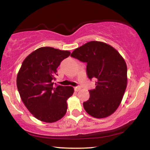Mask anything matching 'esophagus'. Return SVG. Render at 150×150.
Listing matches in <instances>:
<instances>
[{
    "mask_svg": "<svg viewBox=\"0 0 150 150\" xmlns=\"http://www.w3.org/2000/svg\"><path fill=\"white\" fill-rule=\"evenodd\" d=\"M74 89H75V91H77H77H79V90L81 89V88H80L79 87H75L74 88Z\"/></svg>",
    "mask_w": 150,
    "mask_h": 150,
    "instance_id": "obj_1",
    "label": "esophagus"
}]
</instances>
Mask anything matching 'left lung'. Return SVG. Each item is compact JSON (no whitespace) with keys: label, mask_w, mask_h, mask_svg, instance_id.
<instances>
[{"label":"left lung","mask_w":150,"mask_h":150,"mask_svg":"<svg viewBox=\"0 0 150 150\" xmlns=\"http://www.w3.org/2000/svg\"><path fill=\"white\" fill-rule=\"evenodd\" d=\"M72 57L86 62L88 77L95 79V89L83 103L85 111L96 118H104L115 112L122 100L127 87L125 60L112 46L91 41L76 48Z\"/></svg>","instance_id":"obj_1"}]
</instances>
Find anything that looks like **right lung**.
Wrapping results in <instances>:
<instances>
[{"mask_svg": "<svg viewBox=\"0 0 150 150\" xmlns=\"http://www.w3.org/2000/svg\"><path fill=\"white\" fill-rule=\"evenodd\" d=\"M71 52L52 47L35 50L24 60L16 85L20 98L35 118L52 123L67 112V100L74 93L71 86L54 85L57 68Z\"/></svg>", "mask_w": 150, "mask_h": 150, "instance_id": "1", "label": "right lung"}]
</instances>
